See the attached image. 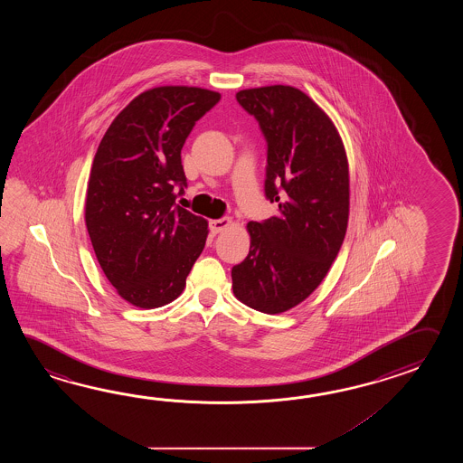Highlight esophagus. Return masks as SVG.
Here are the masks:
<instances>
[{
    "label": "esophagus",
    "mask_w": 463,
    "mask_h": 463,
    "mask_svg": "<svg viewBox=\"0 0 463 463\" xmlns=\"http://www.w3.org/2000/svg\"><path fill=\"white\" fill-rule=\"evenodd\" d=\"M232 225V218H218V220H210V223H208V227H210V232H212V235H217L220 232H223L225 228L230 227Z\"/></svg>",
    "instance_id": "esophagus-1"
}]
</instances>
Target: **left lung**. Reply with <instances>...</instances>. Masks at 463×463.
I'll return each mask as SVG.
<instances>
[{
	"mask_svg": "<svg viewBox=\"0 0 463 463\" xmlns=\"http://www.w3.org/2000/svg\"><path fill=\"white\" fill-rule=\"evenodd\" d=\"M268 144L265 195L278 215L250 222V253L232 268L243 305L279 315L305 301L345 241L349 165L333 120L303 90L265 86L236 92Z\"/></svg>",
	"mask_w": 463,
	"mask_h": 463,
	"instance_id": "8db88e82",
	"label": "left lung"
}]
</instances>
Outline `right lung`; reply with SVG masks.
<instances>
[{"label":"right lung","mask_w":463,"mask_h":463,"mask_svg":"<svg viewBox=\"0 0 463 463\" xmlns=\"http://www.w3.org/2000/svg\"><path fill=\"white\" fill-rule=\"evenodd\" d=\"M218 100L208 89H148L118 112L99 144L86 227L104 275L130 305L152 309L177 299L203 251L207 220L175 203L187 187L180 152Z\"/></svg>","instance_id":"1"}]
</instances>
